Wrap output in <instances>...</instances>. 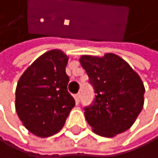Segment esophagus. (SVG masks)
<instances>
[{
  "label": "esophagus",
  "instance_id": "34e87169",
  "mask_svg": "<svg viewBox=\"0 0 158 158\" xmlns=\"http://www.w3.org/2000/svg\"><path fill=\"white\" fill-rule=\"evenodd\" d=\"M75 100H76V102H77V103H79V102H80V100H81V93H77V94H75Z\"/></svg>",
  "mask_w": 158,
  "mask_h": 158
}]
</instances>
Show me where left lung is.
Segmentation results:
<instances>
[{
    "label": "left lung",
    "instance_id": "obj_1",
    "mask_svg": "<svg viewBox=\"0 0 158 158\" xmlns=\"http://www.w3.org/2000/svg\"><path fill=\"white\" fill-rule=\"evenodd\" d=\"M79 61L95 93L92 104L84 107L93 132L114 137L130 129L144 104L145 88L139 75L114 54L81 56Z\"/></svg>",
    "mask_w": 158,
    "mask_h": 158
}]
</instances>
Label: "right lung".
I'll use <instances>...</instances> for the list:
<instances>
[{"label": "right lung", "mask_w": 158, "mask_h": 158, "mask_svg": "<svg viewBox=\"0 0 158 158\" xmlns=\"http://www.w3.org/2000/svg\"><path fill=\"white\" fill-rule=\"evenodd\" d=\"M68 60L60 49L48 51L28 67L17 83V114L25 128L38 137L58 133L75 106L67 89Z\"/></svg>", "instance_id": "1"}]
</instances>
